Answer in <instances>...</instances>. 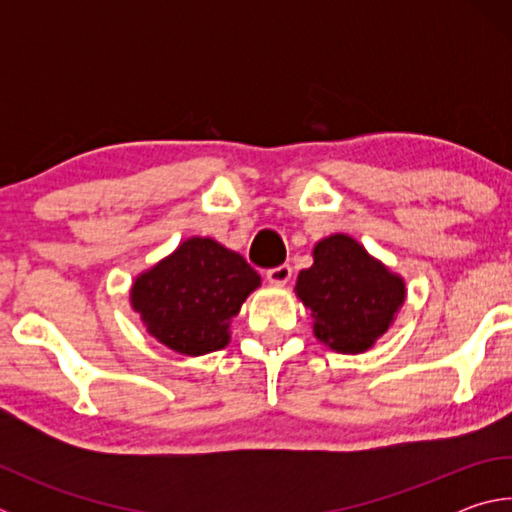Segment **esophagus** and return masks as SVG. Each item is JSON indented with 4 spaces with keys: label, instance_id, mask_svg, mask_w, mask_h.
<instances>
[{
    "label": "esophagus",
    "instance_id": "esophagus-1",
    "mask_svg": "<svg viewBox=\"0 0 512 512\" xmlns=\"http://www.w3.org/2000/svg\"><path fill=\"white\" fill-rule=\"evenodd\" d=\"M291 273L293 271H291L289 264H280V266H275V268H268L266 280L271 282V284H277V287H284V284L291 280Z\"/></svg>",
    "mask_w": 512,
    "mask_h": 512
}]
</instances>
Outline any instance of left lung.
Wrapping results in <instances>:
<instances>
[{
  "instance_id": "1",
  "label": "left lung",
  "mask_w": 512,
  "mask_h": 512,
  "mask_svg": "<svg viewBox=\"0 0 512 512\" xmlns=\"http://www.w3.org/2000/svg\"><path fill=\"white\" fill-rule=\"evenodd\" d=\"M311 255L293 291L311 311L314 336L341 354L370 350L404 305V277L343 232L320 239Z\"/></svg>"
}]
</instances>
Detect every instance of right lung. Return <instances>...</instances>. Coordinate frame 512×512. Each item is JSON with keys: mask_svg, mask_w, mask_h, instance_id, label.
Here are the masks:
<instances>
[{"mask_svg": "<svg viewBox=\"0 0 512 512\" xmlns=\"http://www.w3.org/2000/svg\"><path fill=\"white\" fill-rule=\"evenodd\" d=\"M262 277L212 237H189L146 268L131 287V307L153 339L201 357L230 343V323Z\"/></svg>", "mask_w": 512, "mask_h": 512, "instance_id": "obj_1", "label": "right lung"}]
</instances>
